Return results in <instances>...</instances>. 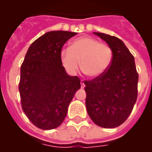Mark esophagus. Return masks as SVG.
I'll return each instance as SVG.
<instances>
[{"mask_svg":"<svg viewBox=\"0 0 152 152\" xmlns=\"http://www.w3.org/2000/svg\"><path fill=\"white\" fill-rule=\"evenodd\" d=\"M80 84H81V88H84L85 85H84V82H83V80L80 81Z\"/></svg>","mask_w":152,"mask_h":152,"instance_id":"34e87169","label":"esophagus"}]
</instances>
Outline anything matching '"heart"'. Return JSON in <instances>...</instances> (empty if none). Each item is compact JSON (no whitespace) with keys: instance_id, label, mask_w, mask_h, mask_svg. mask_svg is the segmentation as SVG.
<instances>
[{"instance_id":"heart-1","label":"heart","mask_w":152,"mask_h":152,"mask_svg":"<svg viewBox=\"0 0 152 152\" xmlns=\"http://www.w3.org/2000/svg\"><path fill=\"white\" fill-rule=\"evenodd\" d=\"M113 59L110 47L91 37H80L72 42L69 48L60 53V60L69 73H76L80 66L91 78L100 77L110 68Z\"/></svg>"}]
</instances>
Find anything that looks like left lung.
I'll return each mask as SVG.
<instances>
[{"mask_svg":"<svg viewBox=\"0 0 152 152\" xmlns=\"http://www.w3.org/2000/svg\"><path fill=\"white\" fill-rule=\"evenodd\" d=\"M113 53L110 68L100 77L85 80L86 107L93 122L106 129L118 127L132 112L137 99V73L134 57L117 37L94 32Z\"/></svg>","mask_w":152,"mask_h":152,"instance_id":"obj_1","label":"left lung"}]
</instances>
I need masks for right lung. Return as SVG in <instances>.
I'll return each instance as SVG.
<instances>
[{
  "mask_svg": "<svg viewBox=\"0 0 152 152\" xmlns=\"http://www.w3.org/2000/svg\"><path fill=\"white\" fill-rule=\"evenodd\" d=\"M77 33L46 32L30 46L20 68L22 109L33 125L50 130L61 125L74 95L78 76L67 74L60 60L62 46Z\"/></svg>",
  "mask_w": 152,
  "mask_h": 152,
  "instance_id": "1",
  "label": "right lung"
}]
</instances>
